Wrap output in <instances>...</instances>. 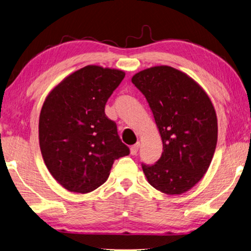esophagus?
I'll use <instances>...</instances> for the list:
<instances>
[{
	"instance_id": "obj_1",
	"label": "esophagus",
	"mask_w": 251,
	"mask_h": 251,
	"mask_svg": "<svg viewBox=\"0 0 251 251\" xmlns=\"http://www.w3.org/2000/svg\"><path fill=\"white\" fill-rule=\"evenodd\" d=\"M139 148H140V143H136V144H134V145H132L131 149H130L131 154H132V155H136V154H138Z\"/></svg>"
}]
</instances>
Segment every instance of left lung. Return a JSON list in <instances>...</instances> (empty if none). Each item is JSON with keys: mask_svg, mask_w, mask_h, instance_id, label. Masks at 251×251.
<instances>
[{"mask_svg": "<svg viewBox=\"0 0 251 251\" xmlns=\"http://www.w3.org/2000/svg\"><path fill=\"white\" fill-rule=\"evenodd\" d=\"M145 96L163 142L152 166L142 164L149 183L166 195H181L204 176L217 143V118L210 97L186 73L167 65L132 77Z\"/></svg>", "mask_w": 251, "mask_h": 251, "instance_id": "left-lung-1", "label": "left lung"}]
</instances>
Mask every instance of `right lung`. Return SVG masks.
I'll list each match as a JSON object with an SVG mask.
<instances>
[{"instance_id": "1", "label": "right lung", "mask_w": 251, "mask_h": 251, "mask_svg": "<svg viewBox=\"0 0 251 251\" xmlns=\"http://www.w3.org/2000/svg\"><path fill=\"white\" fill-rule=\"evenodd\" d=\"M126 73L99 65L75 71L47 96L39 116V145L47 168L71 192L95 190L115 159L129 155L105 106Z\"/></svg>"}]
</instances>
